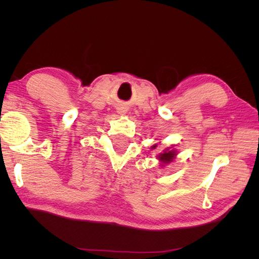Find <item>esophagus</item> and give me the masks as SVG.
<instances>
[{"instance_id": "obj_1", "label": "esophagus", "mask_w": 259, "mask_h": 259, "mask_svg": "<svg viewBox=\"0 0 259 259\" xmlns=\"http://www.w3.org/2000/svg\"><path fill=\"white\" fill-rule=\"evenodd\" d=\"M120 112H121V113H124V112H125V110H123V109H121Z\"/></svg>"}]
</instances>
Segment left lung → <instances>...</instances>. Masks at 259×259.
<instances>
[{
	"label": "left lung",
	"instance_id": "1",
	"mask_svg": "<svg viewBox=\"0 0 259 259\" xmlns=\"http://www.w3.org/2000/svg\"><path fill=\"white\" fill-rule=\"evenodd\" d=\"M155 148H156V144L151 147V149H155ZM177 154H178L177 149L174 146H170L163 149V151L156 155V159L159 160L161 166H165L166 164H169L175 161Z\"/></svg>",
	"mask_w": 259,
	"mask_h": 259
}]
</instances>
